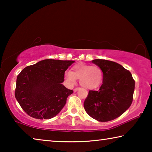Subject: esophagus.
<instances>
[{"instance_id": "1", "label": "esophagus", "mask_w": 152, "mask_h": 152, "mask_svg": "<svg viewBox=\"0 0 152 152\" xmlns=\"http://www.w3.org/2000/svg\"><path fill=\"white\" fill-rule=\"evenodd\" d=\"M78 90H79V88H74V92H76L77 91H78Z\"/></svg>"}]
</instances>
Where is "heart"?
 <instances>
[{"mask_svg": "<svg viewBox=\"0 0 152 152\" xmlns=\"http://www.w3.org/2000/svg\"><path fill=\"white\" fill-rule=\"evenodd\" d=\"M64 78L69 87L75 86L76 79H79L81 86L86 89L92 90L97 88L101 84L102 80V70L96 65L79 64L74 66L71 72H66Z\"/></svg>", "mask_w": 152, "mask_h": 152, "instance_id": "heart-1", "label": "heart"}]
</instances>
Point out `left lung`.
Wrapping results in <instances>:
<instances>
[{"label": "left lung", "instance_id": "1", "mask_svg": "<svg viewBox=\"0 0 152 152\" xmlns=\"http://www.w3.org/2000/svg\"><path fill=\"white\" fill-rule=\"evenodd\" d=\"M92 62L102 69L103 79L99 91H89L84 102V109L98 121H109L130 107L135 80L129 71L115 61L96 59Z\"/></svg>", "mask_w": 152, "mask_h": 152}]
</instances>
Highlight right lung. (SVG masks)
<instances>
[{
	"instance_id": "obj_1",
	"label": "right lung",
	"mask_w": 152,
	"mask_h": 152,
	"mask_svg": "<svg viewBox=\"0 0 152 152\" xmlns=\"http://www.w3.org/2000/svg\"><path fill=\"white\" fill-rule=\"evenodd\" d=\"M72 60L48 59L27 66L18 75L15 98L24 111L38 119L56 116L73 91L62 84Z\"/></svg>"
}]
</instances>
